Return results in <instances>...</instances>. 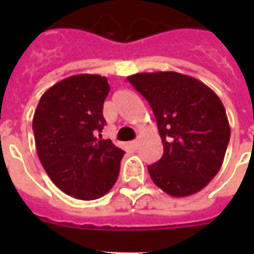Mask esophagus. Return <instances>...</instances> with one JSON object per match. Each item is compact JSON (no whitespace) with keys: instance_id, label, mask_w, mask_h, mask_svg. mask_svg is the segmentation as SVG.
Masks as SVG:
<instances>
[{"instance_id":"esophagus-1","label":"esophagus","mask_w":254,"mask_h":254,"mask_svg":"<svg viewBox=\"0 0 254 254\" xmlns=\"http://www.w3.org/2000/svg\"><path fill=\"white\" fill-rule=\"evenodd\" d=\"M129 146H131L133 150L138 149V146H140V140H133V141H131V142H129Z\"/></svg>"}]
</instances>
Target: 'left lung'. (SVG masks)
Returning <instances> with one entry per match:
<instances>
[{"instance_id":"8db88e82","label":"left lung","mask_w":254,"mask_h":254,"mask_svg":"<svg viewBox=\"0 0 254 254\" xmlns=\"http://www.w3.org/2000/svg\"><path fill=\"white\" fill-rule=\"evenodd\" d=\"M127 80L149 102L164 146L147 167L152 182L173 197L197 193L220 170L230 140L221 100L199 80L173 71Z\"/></svg>"}]
</instances>
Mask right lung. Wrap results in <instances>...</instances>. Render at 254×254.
Returning <instances> with one entry per match:
<instances>
[{
	"label": "right lung",
	"mask_w": 254,
	"mask_h": 254,
	"mask_svg": "<svg viewBox=\"0 0 254 254\" xmlns=\"http://www.w3.org/2000/svg\"><path fill=\"white\" fill-rule=\"evenodd\" d=\"M107 77L69 76L42 95L33 118L38 156L52 182L68 196L90 201L111 190L125 151L103 140Z\"/></svg>",
	"instance_id": "obj_1"
}]
</instances>
